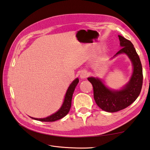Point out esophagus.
I'll list each match as a JSON object with an SVG mask.
<instances>
[{
  "instance_id": "1",
  "label": "esophagus",
  "mask_w": 150,
  "mask_h": 150,
  "mask_svg": "<svg viewBox=\"0 0 150 150\" xmlns=\"http://www.w3.org/2000/svg\"><path fill=\"white\" fill-rule=\"evenodd\" d=\"M88 76V73L86 70H83V71H81V75H80V77L82 79H85Z\"/></svg>"
}]
</instances>
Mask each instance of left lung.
Segmentation results:
<instances>
[{"instance_id":"left-lung-1","label":"left lung","mask_w":150,"mask_h":150,"mask_svg":"<svg viewBox=\"0 0 150 150\" xmlns=\"http://www.w3.org/2000/svg\"><path fill=\"white\" fill-rule=\"evenodd\" d=\"M122 49L115 54L125 53L130 58L133 66V73L130 81L121 90H109L100 79L88 78L93 89V98L99 108L106 112H115L124 109L136 100L141 92L143 74L142 67L139 56L129 40L118 36Z\"/></svg>"}]
</instances>
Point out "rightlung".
Wrapping results in <instances>:
<instances>
[{"instance_id": "add662e5", "label": "right lung", "mask_w": 150, "mask_h": 150, "mask_svg": "<svg viewBox=\"0 0 150 150\" xmlns=\"http://www.w3.org/2000/svg\"><path fill=\"white\" fill-rule=\"evenodd\" d=\"M79 79H76L75 80L73 81L72 82V83L70 84V86H69L66 93L65 98H64L62 106L61 107L60 110H58L57 112L52 114V115L50 116L47 117L45 118H32L41 122H54L62 118L63 117L66 116L67 113L69 112L70 108H71L73 93V92H74L76 86H77V84L79 83Z\"/></svg>"}]
</instances>
